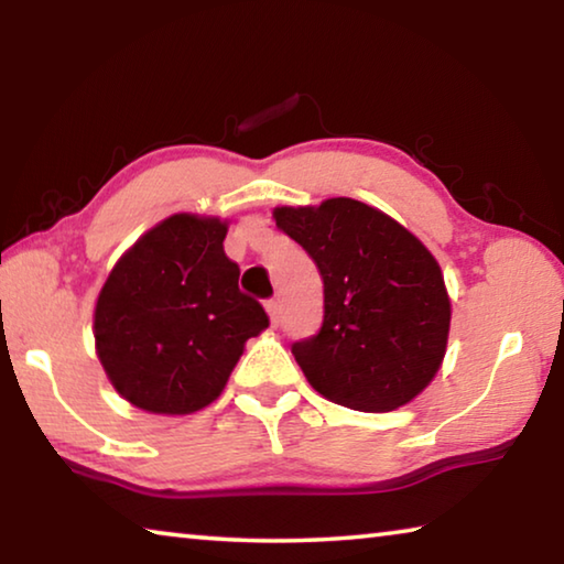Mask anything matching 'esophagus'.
<instances>
[{
    "label": "esophagus",
    "mask_w": 564,
    "mask_h": 564,
    "mask_svg": "<svg viewBox=\"0 0 564 564\" xmlns=\"http://www.w3.org/2000/svg\"><path fill=\"white\" fill-rule=\"evenodd\" d=\"M265 314L271 318V326L275 328L281 324V303L279 301H265Z\"/></svg>",
    "instance_id": "esophagus-1"
}]
</instances>
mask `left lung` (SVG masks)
Instances as JSON below:
<instances>
[{"instance_id": "1", "label": "left lung", "mask_w": 564, "mask_h": 564, "mask_svg": "<svg viewBox=\"0 0 564 564\" xmlns=\"http://www.w3.org/2000/svg\"><path fill=\"white\" fill-rule=\"evenodd\" d=\"M273 218L324 279V326L291 348L311 387L359 411H394L422 394L444 361L452 324L429 248L354 198L281 205Z\"/></svg>"}]
</instances>
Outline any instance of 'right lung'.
I'll return each mask as SVG.
<instances>
[{"instance_id":"add662e5","label":"right lung","mask_w":564,"mask_h":564,"mask_svg":"<svg viewBox=\"0 0 564 564\" xmlns=\"http://www.w3.org/2000/svg\"><path fill=\"white\" fill-rule=\"evenodd\" d=\"M228 220L175 213L112 265L95 303V351L115 391L150 414L183 416L226 389L246 341L268 328L223 250Z\"/></svg>"}]
</instances>
